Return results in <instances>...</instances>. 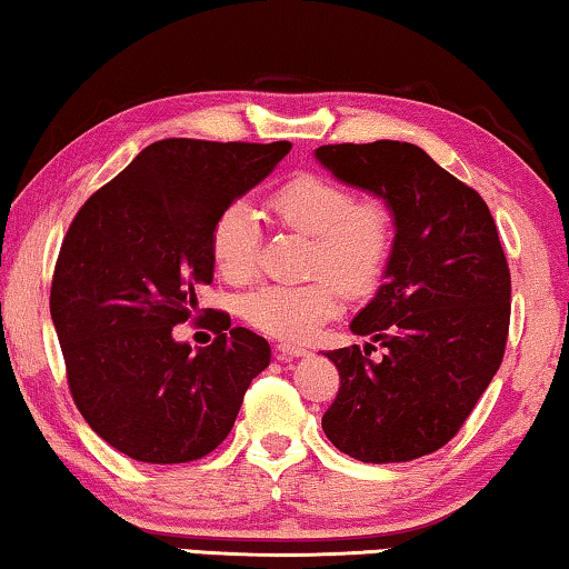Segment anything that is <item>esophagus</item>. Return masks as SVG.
Instances as JSON below:
<instances>
[{
  "label": "esophagus",
  "instance_id": "1",
  "mask_svg": "<svg viewBox=\"0 0 569 569\" xmlns=\"http://www.w3.org/2000/svg\"><path fill=\"white\" fill-rule=\"evenodd\" d=\"M276 352H278V360L307 358V355H309L307 347H301V345H288V342H281V345H278V347H276Z\"/></svg>",
  "mask_w": 569,
  "mask_h": 569
}]
</instances>
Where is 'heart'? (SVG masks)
Here are the masks:
<instances>
[{"label": "heart", "instance_id": "1", "mask_svg": "<svg viewBox=\"0 0 569 569\" xmlns=\"http://www.w3.org/2000/svg\"><path fill=\"white\" fill-rule=\"evenodd\" d=\"M268 207L291 230L313 237L311 270L332 273L309 283H266L242 299V317L260 332L307 339L342 309V287L366 291L383 276L393 250V214L380 199H355L325 176H296L270 193ZM211 258L227 281L256 273L260 224L248 201L219 211L209 237Z\"/></svg>", "mask_w": 569, "mask_h": 569}]
</instances>
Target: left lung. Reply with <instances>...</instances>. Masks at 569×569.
Wrapping results in <instances>:
<instances>
[{
	"mask_svg": "<svg viewBox=\"0 0 569 569\" xmlns=\"http://www.w3.org/2000/svg\"><path fill=\"white\" fill-rule=\"evenodd\" d=\"M337 181L386 201L393 250L352 335L327 352L339 393L321 429L362 462H409L452 439L501 368L511 273L488 203L411 142L321 146ZM380 343L387 352L369 360Z\"/></svg>",
	"mask_w": 569,
	"mask_h": 569,
	"instance_id": "8db88e82",
	"label": "left lung"
}]
</instances>
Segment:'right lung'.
<instances>
[{
  "label": "right lung",
  "instance_id": "right-lung-1",
  "mask_svg": "<svg viewBox=\"0 0 569 569\" xmlns=\"http://www.w3.org/2000/svg\"><path fill=\"white\" fill-rule=\"evenodd\" d=\"M291 142L171 138L140 152L68 227L50 288L68 388L107 445L138 462L209 455L234 427L270 345L244 327L191 352L173 327L214 278L219 211L273 173Z\"/></svg>",
  "mask_w": 569,
  "mask_h": 569
}]
</instances>
